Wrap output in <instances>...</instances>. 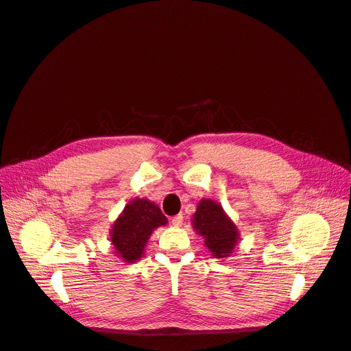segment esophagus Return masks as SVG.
<instances>
[{
	"label": "esophagus",
	"instance_id": "1",
	"mask_svg": "<svg viewBox=\"0 0 351 351\" xmlns=\"http://www.w3.org/2000/svg\"><path fill=\"white\" fill-rule=\"evenodd\" d=\"M171 224H173L174 227H182V226H183V214H178V215L173 217Z\"/></svg>",
	"mask_w": 351,
	"mask_h": 351
}]
</instances>
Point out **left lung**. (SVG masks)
<instances>
[{
	"label": "left lung",
	"mask_w": 351,
	"mask_h": 351,
	"mask_svg": "<svg viewBox=\"0 0 351 351\" xmlns=\"http://www.w3.org/2000/svg\"><path fill=\"white\" fill-rule=\"evenodd\" d=\"M193 230L204 238L205 248L214 258H227L239 243V229L224 208L213 199H201L192 219Z\"/></svg>",
	"instance_id": "1"
}]
</instances>
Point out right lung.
<instances>
[{"mask_svg": "<svg viewBox=\"0 0 351 351\" xmlns=\"http://www.w3.org/2000/svg\"><path fill=\"white\" fill-rule=\"evenodd\" d=\"M168 223L160 208L146 197H136L125 205L109 232L118 258L136 263L143 257L154 230Z\"/></svg>", "mask_w": 351, "mask_h": 351, "instance_id": "1", "label": "right lung"}]
</instances>
